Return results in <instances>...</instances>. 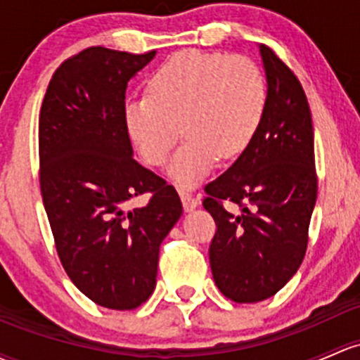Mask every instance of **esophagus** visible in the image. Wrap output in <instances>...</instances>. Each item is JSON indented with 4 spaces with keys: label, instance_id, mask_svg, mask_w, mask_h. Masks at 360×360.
I'll use <instances>...</instances> for the list:
<instances>
[{
    "label": "esophagus",
    "instance_id": "1",
    "mask_svg": "<svg viewBox=\"0 0 360 360\" xmlns=\"http://www.w3.org/2000/svg\"><path fill=\"white\" fill-rule=\"evenodd\" d=\"M179 195H181V202H183L184 210H193V209H196V207H198V203H200L198 195H195L193 191L183 190V188L179 190Z\"/></svg>",
    "mask_w": 360,
    "mask_h": 360
}]
</instances>
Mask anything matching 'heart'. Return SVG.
<instances>
[{"instance_id":"obj_1","label":"heart","mask_w":360,"mask_h":360,"mask_svg":"<svg viewBox=\"0 0 360 360\" xmlns=\"http://www.w3.org/2000/svg\"><path fill=\"white\" fill-rule=\"evenodd\" d=\"M266 107V75L252 58L183 50L150 75L146 96L127 105L126 122L141 158L153 167L165 164L183 131L186 141L169 174L190 186L217 158L231 160L248 148Z\"/></svg>"}]
</instances>
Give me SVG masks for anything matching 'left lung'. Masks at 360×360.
Segmentation results:
<instances>
[{
	"label": "left lung",
	"mask_w": 360,
	"mask_h": 360,
	"mask_svg": "<svg viewBox=\"0 0 360 360\" xmlns=\"http://www.w3.org/2000/svg\"><path fill=\"white\" fill-rule=\"evenodd\" d=\"M267 107L248 148L205 186L214 217L209 248L214 281L236 304L278 293L307 252L317 198L314 129L307 96L293 70L260 44ZM238 211L225 209V203Z\"/></svg>",
	"instance_id": "left-lung-1"
}]
</instances>
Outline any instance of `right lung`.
I'll return each mask as SVG.
<instances>
[{
    "mask_svg": "<svg viewBox=\"0 0 360 360\" xmlns=\"http://www.w3.org/2000/svg\"><path fill=\"white\" fill-rule=\"evenodd\" d=\"M153 56L77 53L55 70L39 113V186L58 259L89 300L113 310L148 300L160 243L183 214L174 186L132 158L126 88ZM145 192L149 203L132 210Z\"/></svg>",
    "mask_w": 360,
    "mask_h": 360,
    "instance_id": "add662e5",
    "label": "right lung"
}]
</instances>
